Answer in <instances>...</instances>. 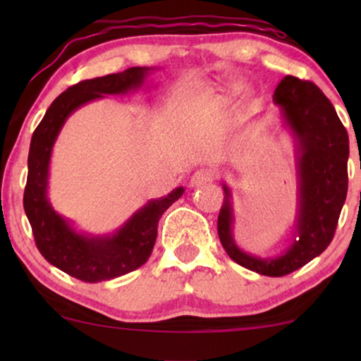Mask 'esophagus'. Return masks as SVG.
I'll use <instances>...</instances> for the list:
<instances>
[{"instance_id": "1", "label": "esophagus", "mask_w": 361, "mask_h": 361, "mask_svg": "<svg viewBox=\"0 0 361 361\" xmlns=\"http://www.w3.org/2000/svg\"><path fill=\"white\" fill-rule=\"evenodd\" d=\"M212 177H214V174H212L210 169H197L190 177V185L192 187L204 185L207 182L212 180Z\"/></svg>"}]
</instances>
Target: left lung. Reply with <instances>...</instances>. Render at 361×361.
Listing matches in <instances>:
<instances>
[{
    "label": "left lung",
    "instance_id": "1",
    "mask_svg": "<svg viewBox=\"0 0 361 361\" xmlns=\"http://www.w3.org/2000/svg\"><path fill=\"white\" fill-rule=\"evenodd\" d=\"M273 102L283 111L298 151L299 210L294 240L278 258H258L241 251L231 233L235 219L226 184L219 238L235 263L279 278L312 261L334 238L348 190V135L332 103L312 82L286 75L276 87Z\"/></svg>",
    "mask_w": 361,
    "mask_h": 361
}]
</instances>
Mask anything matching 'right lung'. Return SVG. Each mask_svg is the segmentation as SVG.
I'll list each match as a JSON object with an SVG mask.
<instances>
[{
    "label": "right lung",
    "instance_id": "add662e5",
    "mask_svg": "<svg viewBox=\"0 0 361 361\" xmlns=\"http://www.w3.org/2000/svg\"><path fill=\"white\" fill-rule=\"evenodd\" d=\"M147 72V67H131L125 72L110 73L68 87L52 102L32 133L23 204L31 224L34 241L49 263L85 283L120 278L145 264L154 248L159 219L180 199L184 187H177L169 195L147 202L116 233L106 236L77 233L47 200L52 146L72 111L103 95H118L141 87Z\"/></svg>",
    "mask_w": 361,
    "mask_h": 361
}]
</instances>
